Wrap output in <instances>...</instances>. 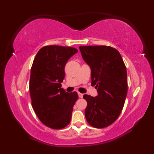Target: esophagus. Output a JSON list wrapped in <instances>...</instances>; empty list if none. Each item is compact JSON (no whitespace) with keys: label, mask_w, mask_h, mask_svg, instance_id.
<instances>
[{"label":"esophagus","mask_w":154,"mask_h":154,"mask_svg":"<svg viewBox=\"0 0 154 154\" xmlns=\"http://www.w3.org/2000/svg\"><path fill=\"white\" fill-rule=\"evenodd\" d=\"M78 96H79V98H82L83 94H82V93H80V92H78Z\"/></svg>","instance_id":"obj_1"}]
</instances>
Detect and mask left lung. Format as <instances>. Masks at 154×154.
I'll return each mask as SVG.
<instances>
[{"mask_svg": "<svg viewBox=\"0 0 154 154\" xmlns=\"http://www.w3.org/2000/svg\"><path fill=\"white\" fill-rule=\"evenodd\" d=\"M83 59L91 69L92 85L98 96L83 95L88 105L85 116L96 128L110 126L118 118L128 92L126 68L119 52L105 45L80 46Z\"/></svg>", "mask_w": 154, "mask_h": 154, "instance_id": "8db88e82", "label": "left lung"}]
</instances>
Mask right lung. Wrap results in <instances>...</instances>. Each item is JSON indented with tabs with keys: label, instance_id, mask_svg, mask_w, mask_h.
I'll use <instances>...</instances> for the list:
<instances>
[{
	"label": "right lung",
	"instance_id": "add662e5",
	"mask_svg": "<svg viewBox=\"0 0 154 154\" xmlns=\"http://www.w3.org/2000/svg\"><path fill=\"white\" fill-rule=\"evenodd\" d=\"M76 48L47 45L36 54L31 67L29 90L32 106L39 120L49 128L62 129L70 123L76 92L62 88L64 66Z\"/></svg>",
	"mask_w": 154,
	"mask_h": 154
}]
</instances>
